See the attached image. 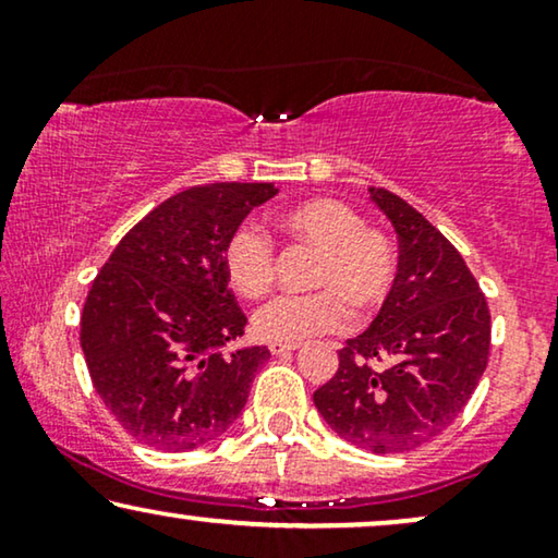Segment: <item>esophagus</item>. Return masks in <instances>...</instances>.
I'll return each instance as SVG.
<instances>
[{"mask_svg":"<svg viewBox=\"0 0 558 558\" xmlns=\"http://www.w3.org/2000/svg\"><path fill=\"white\" fill-rule=\"evenodd\" d=\"M294 350H300L296 342H269L271 355H287V353H294Z\"/></svg>","mask_w":558,"mask_h":558,"instance_id":"obj_1","label":"esophagus"}]
</instances>
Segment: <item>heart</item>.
Instances as JSON below:
<instances>
[{"label":"heart","mask_w":558,"mask_h":558,"mask_svg":"<svg viewBox=\"0 0 558 558\" xmlns=\"http://www.w3.org/2000/svg\"><path fill=\"white\" fill-rule=\"evenodd\" d=\"M279 228L294 241L319 248L315 287L310 294H279L254 312V332L274 342H302L315 335L348 327L353 302L373 310L391 294L399 254L384 231L363 223L361 213L335 197L304 201L279 216ZM223 269L243 296H258L271 287L277 254L262 228L243 223L228 235Z\"/></svg>","instance_id":"obj_1"}]
</instances>
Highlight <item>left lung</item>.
<instances>
[{
  "label": "left lung",
  "instance_id": "8db88e82",
  "mask_svg": "<svg viewBox=\"0 0 558 558\" xmlns=\"http://www.w3.org/2000/svg\"><path fill=\"white\" fill-rule=\"evenodd\" d=\"M368 193L399 235V271L368 330L338 353L315 407L350 445L396 454L426 445L468 407L490 355V310L460 251L422 213L391 190Z\"/></svg>",
  "mask_w": 558,
  "mask_h": 558
}]
</instances>
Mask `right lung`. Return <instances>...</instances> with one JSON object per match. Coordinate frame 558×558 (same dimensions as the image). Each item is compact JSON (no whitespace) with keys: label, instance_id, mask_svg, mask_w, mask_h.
I'll list each match as a JSON object with an SVG mask.
<instances>
[{"label":"right lung","instance_id":"right-lung-1","mask_svg":"<svg viewBox=\"0 0 558 558\" xmlns=\"http://www.w3.org/2000/svg\"><path fill=\"white\" fill-rule=\"evenodd\" d=\"M271 182H213L167 197L113 248L86 296L81 348L96 393L142 445L187 452L246 407L264 345L220 353L246 327L223 246Z\"/></svg>","mask_w":558,"mask_h":558}]
</instances>
